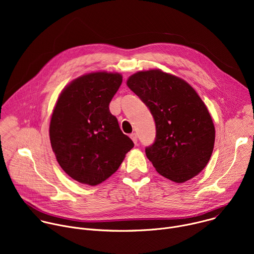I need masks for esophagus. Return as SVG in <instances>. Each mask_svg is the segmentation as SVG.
Segmentation results:
<instances>
[{
  "label": "esophagus",
  "mask_w": 254,
  "mask_h": 254,
  "mask_svg": "<svg viewBox=\"0 0 254 254\" xmlns=\"http://www.w3.org/2000/svg\"><path fill=\"white\" fill-rule=\"evenodd\" d=\"M129 136H130V138L132 139V141L136 144V142H137V135H136V133L133 132V133H131Z\"/></svg>",
  "instance_id": "obj_1"
}]
</instances>
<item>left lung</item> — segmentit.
<instances>
[{
	"label": "left lung",
	"instance_id": "obj_1",
	"mask_svg": "<svg viewBox=\"0 0 254 254\" xmlns=\"http://www.w3.org/2000/svg\"><path fill=\"white\" fill-rule=\"evenodd\" d=\"M127 84L155 120L156 138L146 155L157 172L176 183L198 175L212 155L215 127L195 89L159 69L136 72Z\"/></svg>",
	"mask_w": 254,
	"mask_h": 254
}]
</instances>
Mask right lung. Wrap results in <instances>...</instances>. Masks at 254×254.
I'll return each instance as SVG.
<instances>
[{
  "mask_svg": "<svg viewBox=\"0 0 254 254\" xmlns=\"http://www.w3.org/2000/svg\"><path fill=\"white\" fill-rule=\"evenodd\" d=\"M123 82L120 73L93 72L67 85L51 117V147L62 170L82 184L95 186L118 171L133 148L110 102Z\"/></svg>",
  "mask_w": 254,
  "mask_h": 254,
  "instance_id": "1",
  "label": "right lung"
}]
</instances>
